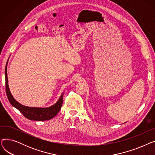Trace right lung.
I'll return each instance as SVG.
<instances>
[{"instance_id": "1", "label": "right lung", "mask_w": 155, "mask_h": 155, "mask_svg": "<svg viewBox=\"0 0 155 155\" xmlns=\"http://www.w3.org/2000/svg\"><path fill=\"white\" fill-rule=\"evenodd\" d=\"M7 63L5 69V92L10 103L12 106L18 109L23 116L27 119L32 120H46L53 118L57 114L60 110L62 104H63V94H61L60 98L55 104L51 107L46 108H38V107H26L19 104L12 97L10 91L9 85H8V78L7 73Z\"/></svg>"}]
</instances>
